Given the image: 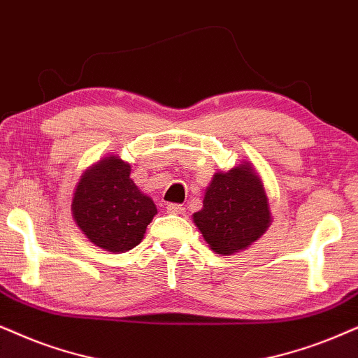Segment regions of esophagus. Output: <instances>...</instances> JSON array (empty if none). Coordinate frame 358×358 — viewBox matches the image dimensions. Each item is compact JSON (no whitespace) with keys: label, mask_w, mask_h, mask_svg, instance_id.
Wrapping results in <instances>:
<instances>
[{"label":"esophagus","mask_w":358,"mask_h":358,"mask_svg":"<svg viewBox=\"0 0 358 358\" xmlns=\"http://www.w3.org/2000/svg\"><path fill=\"white\" fill-rule=\"evenodd\" d=\"M166 211L170 215H183L185 208L182 205H176V203H170V205H166Z\"/></svg>","instance_id":"obj_1"}]
</instances>
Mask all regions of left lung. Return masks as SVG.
Listing matches in <instances>:
<instances>
[{
  "label": "left lung",
  "mask_w": 358,
  "mask_h": 358,
  "mask_svg": "<svg viewBox=\"0 0 358 358\" xmlns=\"http://www.w3.org/2000/svg\"><path fill=\"white\" fill-rule=\"evenodd\" d=\"M273 221L261 175L251 162L216 171L205 189L203 208L193 223L216 255L231 256L248 250L268 231Z\"/></svg>",
  "instance_id": "8db88e82"
}]
</instances>
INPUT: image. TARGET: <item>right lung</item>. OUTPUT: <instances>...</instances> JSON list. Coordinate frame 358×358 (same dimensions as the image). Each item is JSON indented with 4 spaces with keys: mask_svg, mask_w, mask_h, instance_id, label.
Wrapping results in <instances>:
<instances>
[{
    "mask_svg": "<svg viewBox=\"0 0 358 358\" xmlns=\"http://www.w3.org/2000/svg\"><path fill=\"white\" fill-rule=\"evenodd\" d=\"M129 162L107 155L84 171L72 194V218L90 243L108 252L142 243L155 203L130 178Z\"/></svg>",
    "mask_w": 358,
    "mask_h": 358,
    "instance_id": "right-lung-1",
    "label": "right lung"
}]
</instances>
